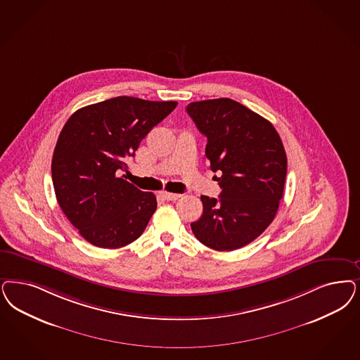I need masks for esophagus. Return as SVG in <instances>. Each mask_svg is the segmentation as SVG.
<instances>
[{
    "label": "esophagus",
    "instance_id": "1",
    "mask_svg": "<svg viewBox=\"0 0 360 360\" xmlns=\"http://www.w3.org/2000/svg\"><path fill=\"white\" fill-rule=\"evenodd\" d=\"M163 197L167 200H176V199L181 198L182 195L181 194H174V193H163Z\"/></svg>",
    "mask_w": 360,
    "mask_h": 360
}]
</instances>
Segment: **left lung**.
<instances>
[{
  "mask_svg": "<svg viewBox=\"0 0 360 360\" xmlns=\"http://www.w3.org/2000/svg\"><path fill=\"white\" fill-rule=\"evenodd\" d=\"M207 138L206 157L222 188L202 195V217L191 224L200 243L217 251L243 248L270 226L283 197L287 157L273 124L230 98L191 102L186 108Z\"/></svg>",
  "mask_w": 360,
  "mask_h": 360,
  "instance_id": "left-lung-1",
  "label": "left lung"
}]
</instances>
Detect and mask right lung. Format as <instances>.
Returning <instances> with one entry per match:
<instances>
[{"instance_id":"obj_1","label":"right lung","mask_w":360,"mask_h":360,"mask_svg":"<svg viewBox=\"0 0 360 360\" xmlns=\"http://www.w3.org/2000/svg\"><path fill=\"white\" fill-rule=\"evenodd\" d=\"M176 105L122 96L81 108L63 126L51 160L53 186L63 214L89 243L124 248L146 229L155 195L118 174Z\"/></svg>"}]
</instances>
